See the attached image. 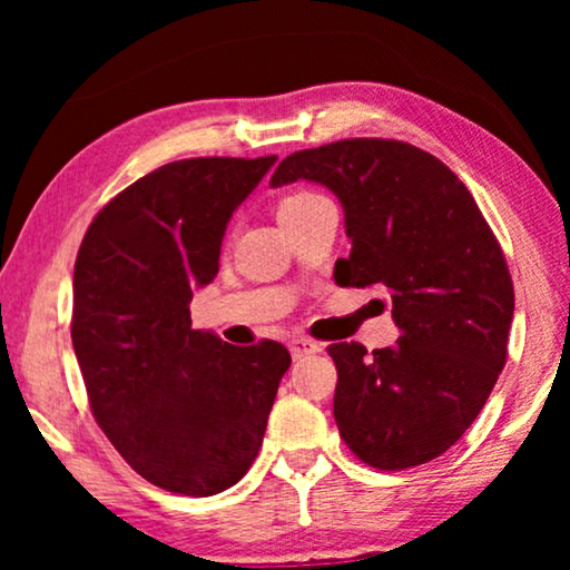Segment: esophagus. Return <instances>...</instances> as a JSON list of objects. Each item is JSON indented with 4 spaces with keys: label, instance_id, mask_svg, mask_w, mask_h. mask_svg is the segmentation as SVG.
<instances>
[{
    "label": "esophagus",
    "instance_id": "obj_1",
    "mask_svg": "<svg viewBox=\"0 0 570 570\" xmlns=\"http://www.w3.org/2000/svg\"><path fill=\"white\" fill-rule=\"evenodd\" d=\"M291 353L293 357H303V355H311V353H322V345L308 337H293L291 340Z\"/></svg>",
    "mask_w": 570,
    "mask_h": 570
}]
</instances>
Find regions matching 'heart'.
<instances>
[{
	"label": "heart",
	"instance_id": "obj_1",
	"mask_svg": "<svg viewBox=\"0 0 570 570\" xmlns=\"http://www.w3.org/2000/svg\"><path fill=\"white\" fill-rule=\"evenodd\" d=\"M322 197V194L316 191H295V194H287V197L279 202V213H287V209H295L301 205H306V202H314Z\"/></svg>",
	"mask_w": 570,
	"mask_h": 570
}]
</instances>
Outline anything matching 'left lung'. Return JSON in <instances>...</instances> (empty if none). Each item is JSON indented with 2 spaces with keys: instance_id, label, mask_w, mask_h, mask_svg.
<instances>
[{
  "instance_id": "left-lung-1",
  "label": "left lung",
  "mask_w": 570,
  "mask_h": 570,
  "mask_svg": "<svg viewBox=\"0 0 570 570\" xmlns=\"http://www.w3.org/2000/svg\"><path fill=\"white\" fill-rule=\"evenodd\" d=\"M298 178L345 209L353 248L334 279L379 285L400 326L394 347L330 345L340 435L376 470L431 462L462 439L505 365L513 283L501 244L454 170L415 145L340 139L287 155L269 186Z\"/></svg>"
}]
</instances>
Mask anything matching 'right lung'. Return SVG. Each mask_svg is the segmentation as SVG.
<instances>
[{"label": "right lung", "mask_w": 570, "mask_h": 570, "mask_svg": "<svg viewBox=\"0 0 570 570\" xmlns=\"http://www.w3.org/2000/svg\"><path fill=\"white\" fill-rule=\"evenodd\" d=\"M189 158L127 186L96 215L75 262L72 345L92 417L131 470L170 493L236 485L259 454L291 353L233 347L191 326L233 213L275 166Z\"/></svg>", "instance_id": "obj_1"}]
</instances>
